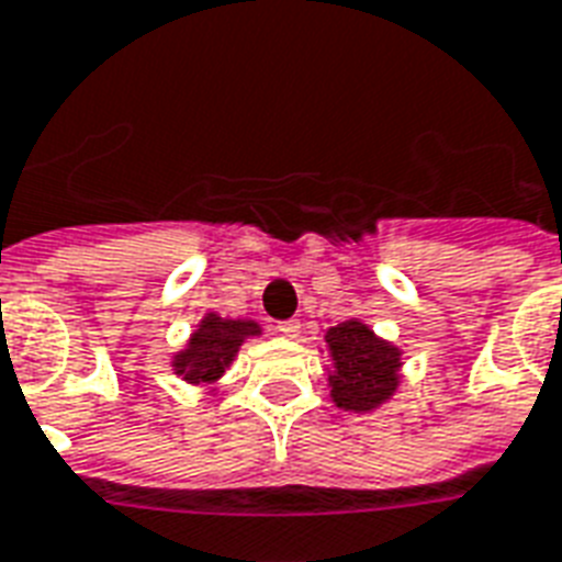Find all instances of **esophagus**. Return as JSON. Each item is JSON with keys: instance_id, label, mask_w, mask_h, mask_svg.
<instances>
[{"instance_id": "1", "label": "esophagus", "mask_w": 562, "mask_h": 562, "mask_svg": "<svg viewBox=\"0 0 562 562\" xmlns=\"http://www.w3.org/2000/svg\"><path fill=\"white\" fill-rule=\"evenodd\" d=\"M277 333H280V336L294 338L300 333V324L297 321H280V324H277Z\"/></svg>"}]
</instances>
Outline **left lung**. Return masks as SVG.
I'll use <instances>...</instances> for the list:
<instances>
[{
  "label": "left lung",
  "instance_id": "obj_1",
  "mask_svg": "<svg viewBox=\"0 0 562 562\" xmlns=\"http://www.w3.org/2000/svg\"><path fill=\"white\" fill-rule=\"evenodd\" d=\"M333 357L329 395L338 409L371 413L395 395L401 383V350L376 338L362 321H341L324 336Z\"/></svg>",
  "mask_w": 562,
  "mask_h": 562
}]
</instances>
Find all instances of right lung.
<instances>
[{"label": "right lung", "mask_w": 562, "mask_h": 562, "mask_svg": "<svg viewBox=\"0 0 562 562\" xmlns=\"http://www.w3.org/2000/svg\"><path fill=\"white\" fill-rule=\"evenodd\" d=\"M259 333L262 329L256 321L221 318V315L209 312L200 321V327L186 345V350H179L173 357V371L194 385L214 383L229 368L238 348L244 345V338L259 336Z\"/></svg>", "instance_id": "obj_1"}]
</instances>
